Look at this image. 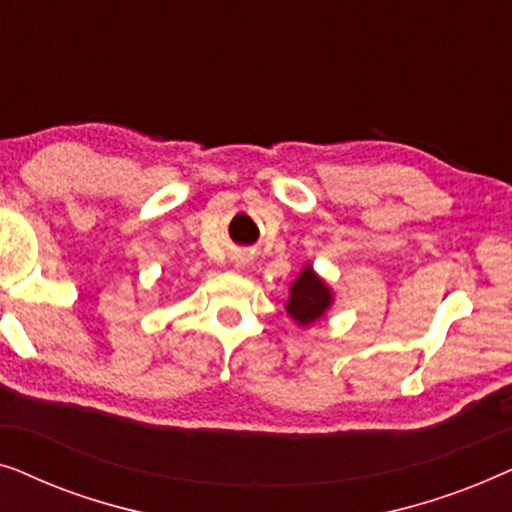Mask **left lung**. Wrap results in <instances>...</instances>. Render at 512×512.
<instances>
[{
	"mask_svg": "<svg viewBox=\"0 0 512 512\" xmlns=\"http://www.w3.org/2000/svg\"><path fill=\"white\" fill-rule=\"evenodd\" d=\"M331 305V291L321 279L314 275L310 265L300 272V277L291 286V298L286 303V312L291 314L298 324H312Z\"/></svg>",
	"mask_w": 512,
	"mask_h": 512,
	"instance_id": "left-lung-1",
	"label": "left lung"
}]
</instances>
